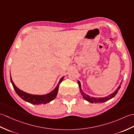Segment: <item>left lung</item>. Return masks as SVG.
I'll return each instance as SVG.
<instances>
[{
  "instance_id": "obj_1",
  "label": "left lung",
  "mask_w": 134,
  "mask_h": 134,
  "mask_svg": "<svg viewBox=\"0 0 134 134\" xmlns=\"http://www.w3.org/2000/svg\"><path fill=\"white\" fill-rule=\"evenodd\" d=\"M77 83H78V85L79 87V89H80V92L81 93L82 95L83 96V98L86 100L87 101H88L90 103H103V102H105L108 101V100H110V99L113 98L116 95V94L118 92V90H119L120 88V86H121V83L120 85L118 87V88L116 89V90L115 92H114L113 94H110L109 96H106V97H104V98H94V97H91V96H90L89 95L86 94L85 93H84L83 92V91L82 90L81 88V85H80V82L77 81Z\"/></svg>"
}]
</instances>
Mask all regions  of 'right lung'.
Instances as JSON below:
<instances>
[{"label":"right lung","mask_w":134,"mask_h":134,"mask_svg":"<svg viewBox=\"0 0 134 134\" xmlns=\"http://www.w3.org/2000/svg\"><path fill=\"white\" fill-rule=\"evenodd\" d=\"M63 77L64 76L62 77L60 79L59 82L58 83V85L57 86V87H56L54 90H52V91L49 92V94L44 95H32L21 91V90L19 89L15 85V84L14 83L13 81H12L11 76H10V79L15 92H16V94L19 96L21 99H23L24 100L29 102L30 103H31L32 104H45L46 103H47L50 102L52 100H54V99L56 98V96H57L58 94L59 87V85L61 83V82L63 81Z\"/></svg>","instance_id":"obj_1"}]
</instances>
